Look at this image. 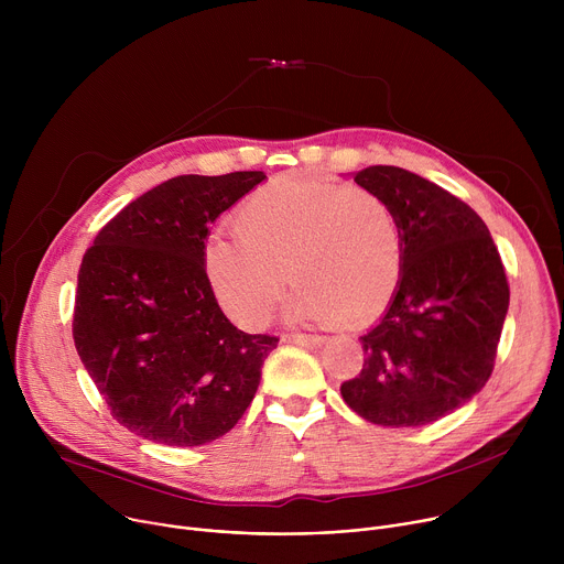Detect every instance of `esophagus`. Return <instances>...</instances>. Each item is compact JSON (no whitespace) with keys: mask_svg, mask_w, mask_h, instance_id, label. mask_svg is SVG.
<instances>
[{"mask_svg":"<svg viewBox=\"0 0 564 564\" xmlns=\"http://www.w3.org/2000/svg\"><path fill=\"white\" fill-rule=\"evenodd\" d=\"M283 341L288 344H299V346H321L326 341V337L321 335H305V333H288L283 335Z\"/></svg>","mask_w":564,"mask_h":564,"instance_id":"1","label":"esophagus"}]
</instances>
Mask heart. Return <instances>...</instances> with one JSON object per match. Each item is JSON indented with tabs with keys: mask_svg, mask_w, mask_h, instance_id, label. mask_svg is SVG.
I'll return each instance as SVG.
<instances>
[{
	"mask_svg": "<svg viewBox=\"0 0 564 564\" xmlns=\"http://www.w3.org/2000/svg\"><path fill=\"white\" fill-rule=\"evenodd\" d=\"M205 272L223 307L243 326L272 312L288 265L296 285L288 314L307 321H361L392 296L404 238L392 207L375 192L312 176L257 189L236 214V229L205 243Z\"/></svg>",
	"mask_w": 564,
	"mask_h": 564,
	"instance_id": "1",
	"label": "heart"
}]
</instances>
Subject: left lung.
<instances>
[{
    "label": "left lung",
    "instance_id": "obj_1",
    "mask_svg": "<svg viewBox=\"0 0 564 564\" xmlns=\"http://www.w3.org/2000/svg\"><path fill=\"white\" fill-rule=\"evenodd\" d=\"M355 183L397 214L404 263L386 314L359 337L361 372L346 404L379 426H424L464 406L494 372L509 283L489 227L464 200L401 167Z\"/></svg>",
    "mask_w": 564,
    "mask_h": 564
}]
</instances>
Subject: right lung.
Listing matches in <instances>:
<instances>
[{
	"label": "right lung",
	"mask_w": 564,
	"mask_h": 564,
	"mask_svg": "<svg viewBox=\"0 0 564 564\" xmlns=\"http://www.w3.org/2000/svg\"><path fill=\"white\" fill-rule=\"evenodd\" d=\"M263 172L176 176L120 209L77 274L73 341L118 424L200 446L243 417L279 337L223 314L205 272L209 225Z\"/></svg>",
	"instance_id": "1"
}]
</instances>
